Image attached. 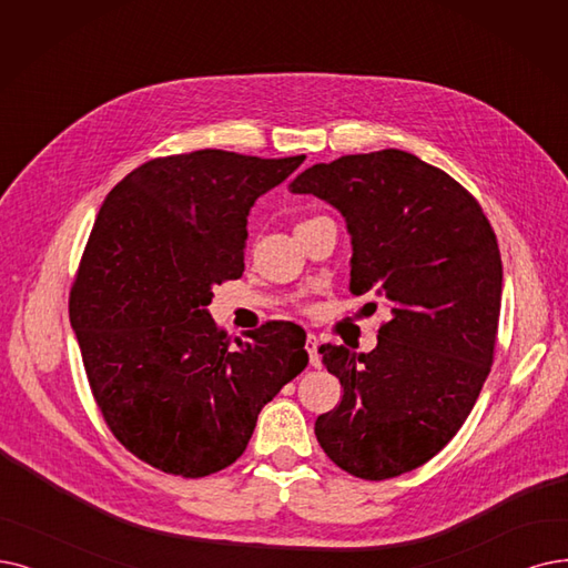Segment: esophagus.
<instances>
[{
    "mask_svg": "<svg viewBox=\"0 0 568 568\" xmlns=\"http://www.w3.org/2000/svg\"><path fill=\"white\" fill-rule=\"evenodd\" d=\"M305 349H307V354H310V363L312 366L316 368V366H322V356H320V337H316L314 333H310L307 335V339H305Z\"/></svg>",
    "mask_w": 568,
    "mask_h": 568,
    "instance_id": "obj_1",
    "label": "esophagus"
}]
</instances>
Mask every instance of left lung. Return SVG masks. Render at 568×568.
<instances>
[{
    "label": "left lung",
    "mask_w": 568,
    "mask_h": 568,
    "mask_svg": "<svg viewBox=\"0 0 568 568\" xmlns=\"http://www.w3.org/2000/svg\"><path fill=\"white\" fill-rule=\"evenodd\" d=\"M288 191L343 214L349 288L375 291L392 312L368 354L320 347L343 400L316 417V440L356 478H396L455 438L489 375L504 288L496 235L462 184L398 149L316 163Z\"/></svg>",
    "instance_id": "obj_1"
}]
</instances>
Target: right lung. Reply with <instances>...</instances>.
I'll list each match as a JSON object with an SVG mask.
<instances>
[{"label": "right lung", "mask_w": 568, "mask_h": 568, "mask_svg": "<svg viewBox=\"0 0 568 568\" xmlns=\"http://www.w3.org/2000/svg\"><path fill=\"white\" fill-rule=\"evenodd\" d=\"M305 155L219 149L155 158L113 186L70 296L90 389L134 457L184 478L231 466L263 405L307 366L305 331L216 328L214 286L242 277L246 216Z\"/></svg>", "instance_id": "obj_1"}]
</instances>
